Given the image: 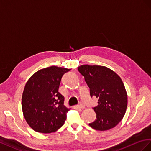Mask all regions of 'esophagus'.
I'll return each mask as SVG.
<instances>
[{"label": "esophagus", "instance_id": "34e87169", "mask_svg": "<svg viewBox=\"0 0 151 151\" xmlns=\"http://www.w3.org/2000/svg\"><path fill=\"white\" fill-rule=\"evenodd\" d=\"M76 107H78V108H79V109H84L85 108V106L83 105L82 104H80L79 105L77 106Z\"/></svg>", "mask_w": 151, "mask_h": 151}]
</instances>
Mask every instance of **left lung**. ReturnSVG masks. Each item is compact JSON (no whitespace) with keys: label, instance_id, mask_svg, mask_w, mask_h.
Here are the masks:
<instances>
[{"label":"left lung","instance_id":"1","mask_svg":"<svg viewBox=\"0 0 151 151\" xmlns=\"http://www.w3.org/2000/svg\"><path fill=\"white\" fill-rule=\"evenodd\" d=\"M78 70L84 76L90 96L98 98V106L93 108L96 119L89 126L99 131L115 127L124 116L128 104L122 80L114 71L103 66L84 64Z\"/></svg>","mask_w":151,"mask_h":151}]
</instances>
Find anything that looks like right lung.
<instances>
[{"instance_id":"add662e5","label":"right lung","mask_w":151,"mask_h":151,"mask_svg":"<svg viewBox=\"0 0 151 151\" xmlns=\"http://www.w3.org/2000/svg\"><path fill=\"white\" fill-rule=\"evenodd\" d=\"M71 69L50 66L38 70L26 83L21 106L26 122L42 133L56 132L64 123L70 110L58 92L61 78Z\"/></svg>"}]
</instances>
